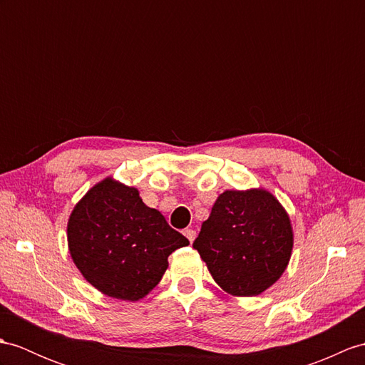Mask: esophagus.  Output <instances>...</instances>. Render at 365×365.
Returning <instances> with one entry per match:
<instances>
[{
	"instance_id": "obj_1",
	"label": "esophagus",
	"mask_w": 365,
	"mask_h": 365,
	"mask_svg": "<svg viewBox=\"0 0 365 365\" xmlns=\"http://www.w3.org/2000/svg\"><path fill=\"white\" fill-rule=\"evenodd\" d=\"M184 235L187 237V240L190 243H193V240L197 238V230H193V229H185L184 230Z\"/></svg>"
}]
</instances>
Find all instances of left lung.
<instances>
[{
    "label": "left lung",
    "instance_id": "obj_1",
    "mask_svg": "<svg viewBox=\"0 0 365 365\" xmlns=\"http://www.w3.org/2000/svg\"><path fill=\"white\" fill-rule=\"evenodd\" d=\"M292 245L288 212L262 187L221 193L193 242L217 285L235 297L272 287L287 269Z\"/></svg>",
    "mask_w": 365,
    "mask_h": 365
}]
</instances>
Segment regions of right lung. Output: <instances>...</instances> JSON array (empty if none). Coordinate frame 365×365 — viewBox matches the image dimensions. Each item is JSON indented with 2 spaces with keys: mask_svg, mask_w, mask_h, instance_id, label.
Masks as SVG:
<instances>
[{
  "mask_svg": "<svg viewBox=\"0 0 365 365\" xmlns=\"http://www.w3.org/2000/svg\"><path fill=\"white\" fill-rule=\"evenodd\" d=\"M68 247L77 269L102 294L144 299L168 268V255L189 240L148 207L136 187L108 176L80 200L68 220Z\"/></svg>",
  "mask_w": 365,
  "mask_h": 365,
  "instance_id": "add662e5",
  "label": "right lung"
}]
</instances>
